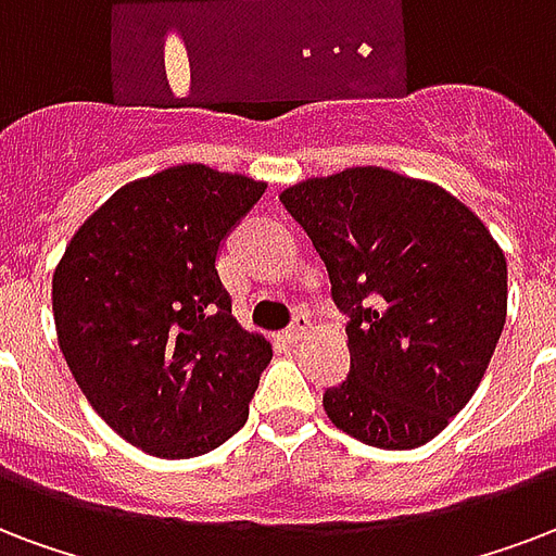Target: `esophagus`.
<instances>
[{
    "label": "esophagus",
    "instance_id": "obj_1",
    "mask_svg": "<svg viewBox=\"0 0 556 556\" xmlns=\"http://www.w3.org/2000/svg\"><path fill=\"white\" fill-rule=\"evenodd\" d=\"M308 326H312V320H308V315H296V317H294V324H291V326H288V329H286V338H288V341H291V344H300V341L306 338Z\"/></svg>",
    "mask_w": 556,
    "mask_h": 556
}]
</instances>
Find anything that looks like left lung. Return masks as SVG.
<instances>
[{
  "mask_svg": "<svg viewBox=\"0 0 556 556\" xmlns=\"http://www.w3.org/2000/svg\"><path fill=\"white\" fill-rule=\"evenodd\" d=\"M350 315V376L324 408L350 438L417 448L472 400L507 317V262L438 184L355 165L279 194Z\"/></svg>",
  "mask_w": 556,
  "mask_h": 556,
  "instance_id": "left-lung-1",
  "label": "left lung"
}]
</instances>
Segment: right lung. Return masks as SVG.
Returning <instances> with one entry per match:
<instances>
[{
  "label": "right lung",
  "instance_id": "obj_1",
  "mask_svg": "<svg viewBox=\"0 0 556 556\" xmlns=\"http://www.w3.org/2000/svg\"><path fill=\"white\" fill-rule=\"evenodd\" d=\"M265 189L201 163L139 177L54 268L63 358L96 414L148 455H206L248 419L274 350L232 317L215 260Z\"/></svg>",
  "mask_w": 556,
  "mask_h": 556
}]
</instances>
